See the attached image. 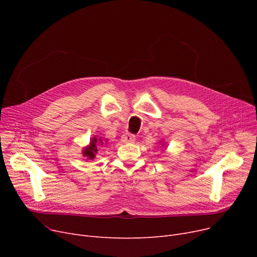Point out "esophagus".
Segmentation results:
<instances>
[{
    "label": "esophagus",
    "instance_id": "esophagus-1",
    "mask_svg": "<svg viewBox=\"0 0 257 257\" xmlns=\"http://www.w3.org/2000/svg\"><path fill=\"white\" fill-rule=\"evenodd\" d=\"M120 140H121V142L126 143V144H128V143H134V142H136V137H134L133 134L127 133V134H124V136L121 137Z\"/></svg>",
    "mask_w": 257,
    "mask_h": 257
}]
</instances>
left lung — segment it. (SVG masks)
I'll use <instances>...</instances> for the list:
<instances>
[{
  "label": "left lung",
  "mask_w": 257,
  "mask_h": 257,
  "mask_svg": "<svg viewBox=\"0 0 257 257\" xmlns=\"http://www.w3.org/2000/svg\"><path fill=\"white\" fill-rule=\"evenodd\" d=\"M160 144H161V147H163V148H164V149L166 150V149H167V145H166L165 141H164V140H161V141H160ZM165 150H164V151H165Z\"/></svg>",
  "instance_id": "1"
}]
</instances>
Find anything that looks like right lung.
I'll list each match as a JSON object with an SVG mask.
<instances>
[{"label":"right lung","instance_id":"obj_1","mask_svg":"<svg viewBox=\"0 0 257 257\" xmlns=\"http://www.w3.org/2000/svg\"><path fill=\"white\" fill-rule=\"evenodd\" d=\"M105 141H104V139H102L100 137L91 138L89 144L87 146H85L82 149V156L86 160H93L94 157H96V154L98 153L99 147L103 146Z\"/></svg>","mask_w":257,"mask_h":257}]
</instances>
